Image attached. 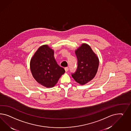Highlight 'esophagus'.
Returning <instances> with one entry per match:
<instances>
[{
    "label": "esophagus",
    "mask_w": 131,
    "mask_h": 131,
    "mask_svg": "<svg viewBox=\"0 0 131 131\" xmlns=\"http://www.w3.org/2000/svg\"><path fill=\"white\" fill-rule=\"evenodd\" d=\"M68 70H69V68H65V71H66V72H67V71H68Z\"/></svg>",
    "instance_id": "esophagus-1"
}]
</instances>
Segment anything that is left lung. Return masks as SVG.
Returning <instances> with one entry per match:
<instances>
[{"label":"left lung","mask_w":131,"mask_h":131,"mask_svg":"<svg viewBox=\"0 0 131 131\" xmlns=\"http://www.w3.org/2000/svg\"><path fill=\"white\" fill-rule=\"evenodd\" d=\"M77 60V68L71 76L76 82L83 85L93 79L95 76L99 66V60L86 44H83L75 50Z\"/></svg>","instance_id":"8db88e82"}]
</instances>
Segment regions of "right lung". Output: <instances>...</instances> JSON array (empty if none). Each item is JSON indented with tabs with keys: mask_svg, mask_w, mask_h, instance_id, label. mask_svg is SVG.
<instances>
[{
	"mask_svg": "<svg viewBox=\"0 0 131 131\" xmlns=\"http://www.w3.org/2000/svg\"><path fill=\"white\" fill-rule=\"evenodd\" d=\"M30 69L36 81L48 88L55 86L65 72L57 63L54 50L47 45L41 46L35 53L30 61Z\"/></svg>",
	"mask_w": 131,
	"mask_h": 131,
	"instance_id": "1",
	"label": "right lung"
}]
</instances>
